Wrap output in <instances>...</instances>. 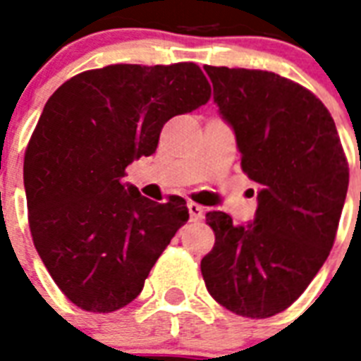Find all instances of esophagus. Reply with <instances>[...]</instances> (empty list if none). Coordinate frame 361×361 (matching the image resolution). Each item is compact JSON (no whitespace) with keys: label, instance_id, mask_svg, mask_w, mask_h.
<instances>
[{"label":"esophagus","instance_id":"34e87169","mask_svg":"<svg viewBox=\"0 0 361 361\" xmlns=\"http://www.w3.org/2000/svg\"><path fill=\"white\" fill-rule=\"evenodd\" d=\"M187 208H189V215H191V221L198 223V221L204 219V208L200 206V204L189 202V204H187Z\"/></svg>","mask_w":361,"mask_h":361}]
</instances>
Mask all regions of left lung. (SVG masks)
I'll use <instances>...</instances> for the list:
<instances>
[{
    "label": "left lung",
    "mask_w": 361,
    "mask_h": 361,
    "mask_svg": "<svg viewBox=\"0 0 361 361\" xmlns=\"http://www.w3.org/2000/svg\"><path fill=\"white\" fill-rule=\"evenodd\" d=\"M219 112L234 127L241 170L260 185L252 225L208 212L214 249L202 258L215 302L268 319L302 296L330 255L348 189V163L322 101L285 76L204 67Z\"/></svg>",
    "instance_id": "1"
}]
</instances>
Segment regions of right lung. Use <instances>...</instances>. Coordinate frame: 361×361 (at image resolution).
<instances>
[{"label":"right lung","mask_w":361,"mask_h":361,"mask_svg":"<svg viewBox=\"0 0 361 361\" xmlns=\"http://www.w3.org/2000/svg\"><path fill=\"white\" fill-rule=\"evenodd\" d=\"M197 63L106 65L59 86L24 155L35 249L69 302L112 313L142 292L149 269L189 219L185 200H147L125 187L127 164L157 149L163 125L206 104Z\"/></svg>","instance_id":"add662e5"}]
</instances>
